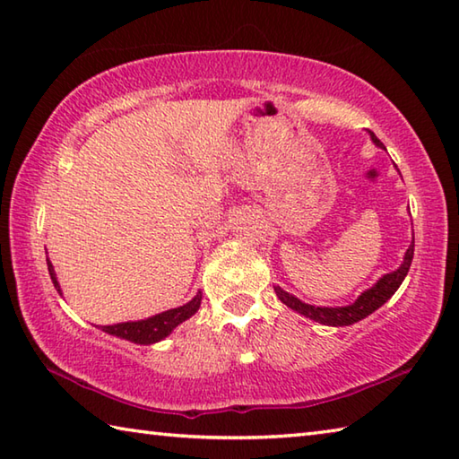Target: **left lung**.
I'll return each mask as SVG.
<instances>
[{
  "label": "left lung",
  "instance_id": "1",
  "mask_svg": "<svg viewBox=\"0 0 459 459\" xmlns=\"http://www.w3.org/2000/svg\"><path fill=\"white\" fill-rule=\"evenodd\" d=\"M371 140H374L377 148H384V143L379 142L374 134H371ZM411 259H413V241L408 247V252H405V255H403V264L397 267L395 272L385 273L384 278L377 280L376 285H371L369 290L361 293V296L353 301V304L343 306V307L309 306V304H304V301H299L296 296H291V293L283 291L280 285H275L273 290L285 306L291 307L293 311H298V314H301V316L314 319V322H317V324L335 325V327L337 325H351V324L359 322V319L368 317L369 314H374L377 307H382L385 301L394 296L397 288L402 285V281L405 280V275H408V272H410Z\"/></svg>",
  "mask_w": 459,
  "mask_h": 459
}]
</instances>
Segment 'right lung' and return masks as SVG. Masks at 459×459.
Returning a JSON list of instances; mask_svg holds the SVG:
<instances>
[{"label": "right lung", "instance_id": "right-lung-1", "mask_svg": "<svg viewBox=\"0 0 459 459\" xmlns=\"http://www.w3.org/2000/svg\"><path fill=\"white\" fill-rule=\"evenodd\" d=\"M48 270L51 275V281H54L56 290L59 291V296H62V290H59V283H57L56 272H54V265H51L49 259H48ZM200 304H202V291H197V296L192 301H187L186 306L161 311V314L148 317V319H140V322L101 325V330L109 335L122 337V340H127V342L150 345V343L163 340V337H168L171 332H174V327H178L181 322H186V319L192 317L195 311L200 309Z\"/></svg>", "mask_w": 459, "mask_h": 459}]
</instances>
